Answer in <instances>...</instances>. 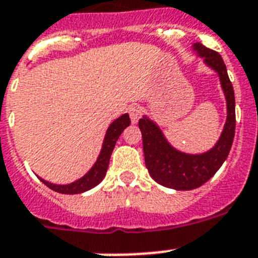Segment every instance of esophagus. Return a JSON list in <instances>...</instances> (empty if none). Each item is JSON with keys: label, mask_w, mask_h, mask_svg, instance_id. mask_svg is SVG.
Here are the masks:
<instances>
[{"label": "esophagus", "mask_w": 258, "mask_h": 258, "mask_svg": "<svg viewBox=\"0 0 258 258\" xmlns=\"http://www.w3.org/2000/svg\"><path fill=\"white\" fill-rule=\"evenodd\" d=\"M128 112H130V118H131V122L135 124V123L139 122V119L142 118V109H140L139 106H131L128 109Z\"/></svg>", "instance_id": "34e87169"}]
</instances>
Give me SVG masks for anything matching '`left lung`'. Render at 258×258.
<instances>
[{"instance_id": "8db88e82", "label": "left lung", "mask_w": 258, "mask_h": 258, "mask_svg": "<svg viewBox=\"0 0 258 258\" xmlns=\"http://www.w3.org/2000/svg\"><path fill=\"white\" fill-rule=\"evenodd\" d=\"M192 51L218 75L226 98L227 118L218 142L202 153H187L174 148L161 127L149 116L143 115L139 128L148 172L156 182L174 190H192L206 183L226 161L235 136V93L222 56L201 43H192Z\"/></svg>"}]
</instances>
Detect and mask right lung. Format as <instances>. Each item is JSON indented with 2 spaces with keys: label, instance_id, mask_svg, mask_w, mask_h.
Here are the masks:
<instances>
[{
  "label": "right lung",
  "instance_id": "1",
  "mask_svg": "<svg viewBox=\"0 0 258 258\" xmlns=\"http://www.w3.org/2000/svg\"><path fill=\"white\" fill-rule=\"evenodd\" d=\"M130 123H131V120H130V116L127 112L119 116V118H116L114 122L110 123L109 128H107L105 134V138H103L102 148H101V152H99L96 162L93 164L92 168L81 178H79L75 182L66 183V185L52 183L39 177L40 181L44 185L48 186L49 189L60 192V194H81V192H85L88 190L93 189L94 186L98 185L105 178L107 168H109L110 157H111L112 149H114L116 144V140L119 139V136L123 133V130L125 127H128Z\"/></svg>",
  "mask_w": 258,
  "mask_h": 258
}]
</instances>
